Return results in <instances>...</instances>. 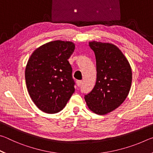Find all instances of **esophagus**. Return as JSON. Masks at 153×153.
<instances>
[{"label":"esophagus","instance_id":"esophagus-1","mask_svg":"<svg viewBox=\"0 0 153 153\" xmlns=\"http://www.w3.org/2000/svg\"><path fill=\"white\" fill-rule=\"evenodd\" d=\"M76 84L77 85V86L80 87V86H82V80H77V81L76 82Z\"/></svg>","mask_w":153,"mask_h":153}]
</instances>
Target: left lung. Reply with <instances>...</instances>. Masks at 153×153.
<instances>
[{"instance_id": "1", "label": "left lung", "mask_w": 153, "mask_h": 153, "mask_svg": "<svg viewBox=\"0 0 153 153\" xmlns=\"http://www.w3.org/2000/svg\"><path fill=\"white\" fill-rule=\"evenodd\" d=\"M94 52L97 82L84 97L90 110L105 115L120 107L128 97L132 72L128 59L118 47L110 43L89 42Z\"/></svg>"}]
</instances>
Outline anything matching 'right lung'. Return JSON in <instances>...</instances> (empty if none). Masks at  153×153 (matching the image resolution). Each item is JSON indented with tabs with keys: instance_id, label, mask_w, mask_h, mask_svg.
Listing matches in <instances>:
<instances>
[{
	"instance_id": "right-lung-1",
	"label": "right lung",
	"mask_w": 153,
	"mask_h": 153,
	"mask_svg": "<svg viewBox=\"0 0 153 153\" xmlns=\"http://www.w3.org/2000/svg\"><path fill=\"white\" fill-rule=\"evenodd\" d=\"M74 50L73 42L55 40L40 46L30 56L25 71L27 88L33 102L43 112L61 111L75 92L68 61Z\"/></svg>"
}]
</instances>
